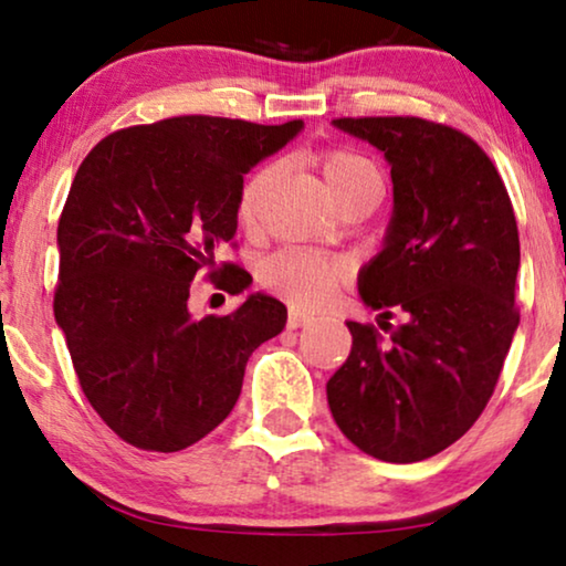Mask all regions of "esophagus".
<instances>
[{"mask_svg": "<svg viewBox=\"0 0 566 566\" xmlns=\"http://www.w3.org/2000/svg\"><path fill=\"white\" fill-rule=\"evenodd\" d=\"M308 322H312V316H308V314H301L298 308H291V314H289V329L306 327Z\"/></svg>", "mask_w": 566, "mask_h": 566, "instance_id": "1", "label": "esophagus"}]
</instances>
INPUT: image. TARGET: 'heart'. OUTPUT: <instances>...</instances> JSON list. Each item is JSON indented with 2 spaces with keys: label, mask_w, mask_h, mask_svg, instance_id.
<instances>
[{
  "label": "heart",
  "mask_w": 566,
  "mask_h": 566,
  "mask_svg": "<svg viewBox=\"0 0 566 566\" xmlns=\"http://www.w3.org/2000/svg\"><path fill=\"white\" fill-rule=\"evenodd\" d=\"M312 165L322 175L324 188H327L337 206L355 196V192L381 190V177H378L376 167L363 154L345 149V146L319 149L312 157ZM270 175H273V169L260 167L242 185V192H239V219L247 227L258 223L260 203L262 196H265ZM260 277L270 291H275L289 304L306 308V312H316V308L329 306L335 301L350 273H347L345 262L339 260H329L304 250H281L265 260Z\"/></svg>",
  "instance_id": "obj_1"
}]
</instances>
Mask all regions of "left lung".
I'll use <instances>...</instances> for the list:
<instances>
[{
    "label": "left lung",
    "mask_w": 566,
    "mask_h": 566,
    "mask_svg": "<svg viewBox=\"0 0 566 566\" xmlns=\"http://www.w3.org/2000/svg\"><path fill=\"white\" fill-rule=\"evenodd\" d=\"M335 126L391 165L394 216L384 250L360 273V296L407 324L386 343L374 324L347 322L353 350L327 381V401L363 453L424 461L484 412L521 322L513 203L492 159L459 128L415 115Z\"/></svg>",
    "instance_id": "1"
}]
</instances>
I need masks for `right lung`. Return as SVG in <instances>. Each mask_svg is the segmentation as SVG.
<instances>
[{
  "label": "right lung",
  "mask_w": 566,
  "mask_h": 566,
  "mask_svg": "<svg viewBox=\"0 0 566 566\" xmlns=\"http://www.w3.org/2000/svg\"><path fill=\"white\" fill-rule=\"evenodd\" d=\"M301 126L177 115L115 130L76 169L53 314L84 397L126 443L159 453L198 443L234 409L250 355L283 332L289 312L262 293L203 319L188 298L198 275L227 293L252 283L216 254L237 247L244 175Z\"/></svg>",
  "instance_id": "right-lung-1"
}]
</instances>
